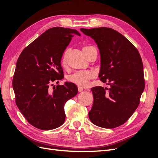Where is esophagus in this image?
<instances>
[{
	"label": "esophagus",
	"instance_id": "obj_1",
	"mask_svg": "<svg viewBox=\"0 0 158 158\" xmlns=\"http://www.w3.org/2000/svg\"><path fill=\"white\" fill-rule=\"evenodd\" d=\"M78 92H82V91L84 90V89H83V88H82V87H80V86H78Z\"/></svg>",
	"mask_w": 158,
	"mask_h": 158
}]
</instances>
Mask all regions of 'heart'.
<instances>
[{"instance_id":"heart-1","label":"heart","mask_w":158,"mask_h":158,"mask_svg":"<svg viewBox=\"0 0 158 158\" xmlns=\"http://www.w3.org/2000/svg\"><path fill=\"white\" fill-rule=\"evenodd\" d=\"M91 46H85L83 47V51H85L89 48ZM66 52H65L62 57L61 63L64 66L66 64ZM93 73L92 72L88 70H82L76 72L74 74H71L69 76V80L70 82H73L79 86H85L88 83V81L93 77Z\"/></svg>"}]
</instances>
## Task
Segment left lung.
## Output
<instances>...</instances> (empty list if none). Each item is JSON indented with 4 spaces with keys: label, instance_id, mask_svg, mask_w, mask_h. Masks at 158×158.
<instances>
[{
    "label": "left lung",
    "instance_id": "1",
    "mask_svg": "<svg viewBox=\"0 0 158 158\" xmlns=\"http://www.w3.org/2000/svg\"><path fill=\"white\" fill-rule=\"evenodd\" d=\"M80 30L98 45L101 57L99 77L111 86L91 89L94 103L89 120L100 127L116 128L131 117L140 103L145 86L141 56L130 41L112 28Z\"/></svg>",
    "mask_w": 158,
    "mask_h": 158
}]
</instances>
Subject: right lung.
I'll return each mask as SVG.
<instances>
[{
	"mask_svg": "<svg viewBox=\"0 0 158 158\" xmlns=\"http://www.w3.org/2000/svg\"><path fill=\"white\" fill-rule=\"evenodd\" d=\"M76 30H47L22 51L17 60L12 86L16 106L27 122L41 130H51L65 120L64 106L78 93L76 85L66 82L51 91L52 83L64 78L62 56Z\"/></svg>",
	"mask_w": 158,
	"mask_h": 158,
	"instance_id": "obj_1",
	"label": "right lung"
}]
</instances>
